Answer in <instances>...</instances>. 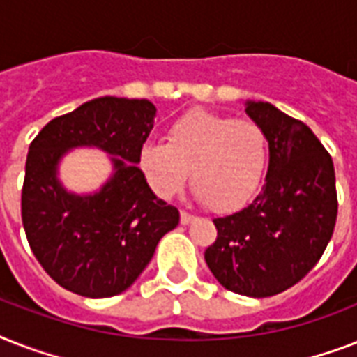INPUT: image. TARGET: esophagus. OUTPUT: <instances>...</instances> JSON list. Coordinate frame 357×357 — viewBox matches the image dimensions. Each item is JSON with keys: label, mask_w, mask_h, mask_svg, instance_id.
<instances>
[{"label": "esophagus", "mask_w": 357, "mask_h": 357, "mask_svg": "<svg viewBox=\"0 0 357 357\" xmlns=\"http://www.w3.org/2000/svg\"><path fill=\"white\" fill-rule=\"evenodd\" d=\"M179 218H181V224H183V226H187V224L195 222V220H196L195 215H190V213H187V211H181Z\"/></svg>", "instance_id": "obj_1"}]
</instances>
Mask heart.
Segmentation results:
<instances>
[{
  "mask_svg": "<svg viewBox=\"0 0 357 357\" xmlns=\"http://www.w3.org/2000/svg\"><path fill=\"white\" fill-rule=\"evenodd\" d=\"M268 161L266 135L252 120L195 109L167 129L165 142H146L139 167L159 198L170 200L189 178L213 211L243 207L257 192Z\"/></svg>",
  "mask_w": 357,
  "mask_h": 357,
  "instance_id": "obj_1",
  "label": "heart"
}]
</instances>
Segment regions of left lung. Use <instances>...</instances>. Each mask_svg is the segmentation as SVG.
Returning <instances> with one entry per match:
<instances>
[{
    "label": "left lung",
    "mask_w": 357,
    "mask_h": 357,
    "mask_svg": "<svg viewBox=\"0 0 357 357\" xmlns=\"http://www.w3.org/2000/svg\"><path fill=\"white\" fill-rule=\"evenodd\" d=\"M265 131V183L241 211L215 218L206 263L231 293L265 298L298 283L317 265L337 218L332 157L304 122L268 102H244Z\"/></svg>",
    "instance_id": "8db88e82"
}]
</instances>
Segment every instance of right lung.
I'll list each match as a JSON object with an SVG mask.
<instances>
[{
    "label": "right lung",
    "mask_w": 357,
    "mask_h": 357,
    "mask_svg": "<svg viewBox=\"0 0 357 357\" xmlns=\"http://www.w3.org/2000/svg\"><path fill=\"white\" fill-rule=\"evenodd\" d=\"M155 113L148 100L96 98L47 122L31 142L22 220L33 254L61 287L86 298L123 293L179 224L178 209L153 195L139 168ZM79 147L103 151L112 162L92 193L66 190L58 176Z\"/></svg>",
    "instance_id": "add662e5"
}]
</instances>
